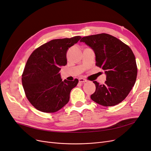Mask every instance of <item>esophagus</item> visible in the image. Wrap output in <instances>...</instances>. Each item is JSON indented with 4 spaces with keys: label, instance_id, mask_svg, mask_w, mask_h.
I'll list each match as a JSON object with an SVG mask.
<instances>
[{
    "label": "esophagus",
    "instance_id": "obj_1",
    "mask_svg": "<svg viewBox=\"0 0 151 151\" xmlns=\"http://www.w3.org/2000/svg\"><path fill=\"white\" fill-rule=\"evenodd\" d=\"M79 83H85L87 82V80L85 79H83V78H79Z\"/></svg>",
    "mask_w": 151,
    "mask_h": 151
}]
</instances>
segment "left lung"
<instances>
[{"label": "left lung", "mask_w": 151, "mask_h": 151, "mask_svg": "<svg viewBox=\"0 0 151 151\" xmlns=\"http://www.w3.org/2000/svg\"><path fill=\"white\" fill-rule=\"evenodd\" d=\"M80 42L93 50L96 65L101 67L106 76L104 84L93 82L96 91L91 99L104 106L119 104L135 83L137 68L133 52L122 41L106 33L85 36Z\"/></svg>", "instance_id": "obj_1"}]
</instances>
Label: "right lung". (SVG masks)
Segmentation results:
<instances>
[{
  "instance_id": "1",
  "label": "right lung",
  "mask_w": 151,
  "mask_h": 151,
  "mask_svg": "<svg viewBox=\"0 0 151 151\" xmlns=\"http://www.w3.org/2000/svg\"><path fill=\"white\" fill-rule=\"evenodd\" d=\"M81 38L56 39L43 44L31 53L22 76V84L33 106L45 113L58 111L68 102L71 90L79 80L61 79V66L67 64L68 49Z\"/></svg>"
}]
</instances>
